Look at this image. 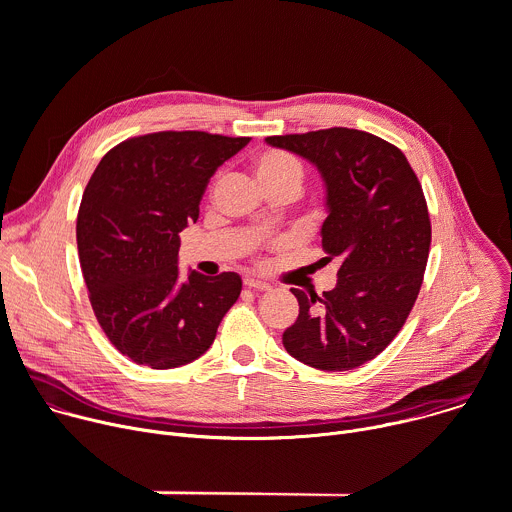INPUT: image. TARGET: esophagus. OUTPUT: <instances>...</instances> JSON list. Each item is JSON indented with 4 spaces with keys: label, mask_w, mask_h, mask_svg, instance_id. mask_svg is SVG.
Here are the masks:
<instances>
[{
    "label": "esophagus",
    "mask_w": 512,
    "mask_h": 512,
    "mask_svg": "<svg viewBox=\"0 0 512 512\" xmlns=\"http://www.w3.org/2000/svg\"><path fill=\"white\" fill-rule=\"evenodd\" d=\"M245 287L255 289V291H269V289H271V285H269V283L259 281V279H251V277H247V279H245Z\"/></svg>",
    "instance_id": "obj_1"
}]
</instances>
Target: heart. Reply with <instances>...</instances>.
I'll list each match as a JSON object with an SVG mask.
<instances>
[{
    "mask_svg": "<svg viewBox=\"0 0 512 512\" xmlns=\"http://www.w3.org/2000/svg\"><path fill=\"white\" fill-rule=\"evenodd\" d=\"M253 170H255L259 184L267 192L289 188V190H296L300 194L304 188V182H306V170H304L302 162L296 156H291L283 150L261 152L253 162Z\"/></svg>",
    "mask_w": 512,
    "mask_h": 512,
    "instance_id": "heart-1",
    "label": "heart"
}]
</instances>
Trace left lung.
Returning a JSON list of instances; mask_svg holds the SVG:
<instances>
[{"instance_id":"8db88e82","label":"left lung","mask_w":512,"mask_h":512,"mask_svg":"<svg viewBox=\"0 0 512 512\" xmlns=\"http://www.w3.org/2000/svg\"><path fill=\"white\" fill-rule=\"evenodd\" d=\"M267 143L312 162L328 192L320 263L338 283L318 298L291 287L300 316L285 350L320 371H352L381 354L419 296L431 245L421 182L397 145L348 127L271 135Z\"/></svg>"}]
</instances>
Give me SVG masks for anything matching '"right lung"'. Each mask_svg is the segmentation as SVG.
<instances>
[{
    "instance_id": "obj_1",
    "label": "right lung",
    "mask_w": 512,
    "mask_h": 512,
    "mask_svg": "<svg viewBox=\"0 0 512 512\" xmlns=\"http://www.w3.org/2000/svg\"><path fill=\"white\" fill-rule=\"evenodd\" d=\"M249 139L145 133L117 143L93 172L77 216L79 261L99 326L135 364L164 371L192 362L241 296L233 271L180 279L178 249L210 176Z\"/></svg>"
}]
</instances>
